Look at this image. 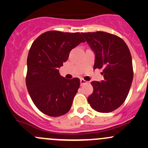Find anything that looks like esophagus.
Returning a JSON list of instances; mask_svg holds the SVG:
<instances>
[{
    "label": "esophagus",
    "instance_id": "obj_1",
    "mask_svg": "<svg viewBox=\"0 0 148 148\" xmlns=\"http://www.w3.org/2000/svg\"><path fill=\"white\" fill-rule=\"evenodd\" d=\"M80 82H81V86H83V85H84V84H87V81H85L84 79H81V80H80Z\"/></svg>",
    "mask_w": 148,
    "mask_h": 148
}]
</instances>
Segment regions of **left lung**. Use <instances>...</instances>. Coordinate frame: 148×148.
<instances>
[{
  "label": "left lung",
  "mask_w": 148,
  "mask_h": 148,
  "mask_svg": "<svg viewBox=\"0 0 148 148\" xmlns=\"http://www.w3.org/2000/svg\"><path fill=\"white\" fill-rule=\"evenodd\" d=\"M95 53L94 69H103V79L92 81L90 106L100 113L117 109L126 99L133 81V65L130 49L123 39L106 32L82 33Z\"/></svg>",
  "instance_id": "left-lung-1"
}]
</instances>
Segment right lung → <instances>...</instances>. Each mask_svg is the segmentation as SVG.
<instances>
[{
    "instance_id": "obj_1",
    "label": "right lung",
    "mask_w": 148,
    "mask_h": 148,
    "mask_svg": "<svg viewBox=\"0 0 148 148\" xmlns=\"http://www.w3.org/2000/svg\"><path fill=\"white\" fill-rule=\"evenodd\" d=\"M85 40L79 33L51 30L40 35L32 44L27 58V89L36 107L52 117L69 111L80 86L78 78L67 79L58 68L69 52Z\"/></svg>"
}]
</instances>
